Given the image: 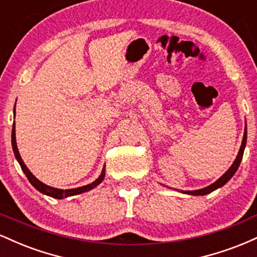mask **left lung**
Here are the masks:
<instances>
[{"mask_svg": "<svg viewBox=\"0 0 257 257\" xmlns=\"http://www.w3.org/2000/svg\"><path fill=\"white\" fill-rule=\"evenodd\" d=\"M246 122H245V128H244V135H243V140H241V145H240V149L239 151H238V155L237 157H235L234 162L232 163V166L228 168V170L223 174L222 176H220L219 179L216 180V181L213 182L211 185L206 186L204 188H200V190H193V191H184V190H176L179 191V192L181 193H185V194H190V196H205V194L208 193H211L213 191L217 190V188L222 187L223 185H226L227 182L229 181V180L232 179V176L234 175L235 172L238 170V168H239V164L241 162V158H243V153H244V150H245V146H246ZM168 187V186H167Z\"/></svg>", "mask_w": 257, "mask_h": 257, "instance_id": "left-lung-1", "label": "left lung"}]
</instances>
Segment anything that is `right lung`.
Wrapping results in <instances>:
<instances>
[{"mask_svg":"<svg viewBox=\"0 0 257 257\" xmlns=\"http://www.w3.org/2000/svg\"><path fill=\"white\" fill-rule=\"evenodd\" d=\"M14 117H16V106H14ZM12 147H13V152H14V156H16L18 163L20 164V167H22V170L24 172V174L26 175V178H28L29 181H30V184L34 186V187L36 188L37 191H40L41 193L46 194V196L52 197V198L64 199V198H66V197H71V196H76V194H81V193L88 192V191L93 190V188H95L96 186L101 184L102 180H104V178H105V166H104V168H102L101 174L99 175V178L96 179L95 181L91 182V184H89V185L81 186V187H77V188H67V190H61V188L52 187V186H48V185L43 184L42 181H40V180H38L36 176H35L34 174H32L30 170H29V168L26 167L24 161H23L22 157H20L19 150H18V146H17V139H16V122H14L13 129H12Z\"/></svg>","mask_w":257,"mask_h":257,"instance_id":"1","label":"right lung"}]
</instances>
